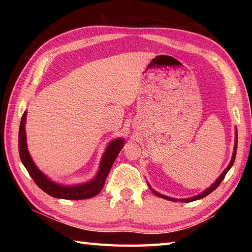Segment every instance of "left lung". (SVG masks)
<instances>
[{"mask_svg": "<svg viewBox=\"0 0 252 252\" xmlns=\"http://www.w3.org/2000/svg\"><path fill=\"white\" fill-rule=\"evenodd\" d=\"M236 152H237V130L235 131V145H234V152H233V156H232V160H231V162H229V164L227 165V168L223 171V172L221 173V175L219 176V178L217 179V181L215 182V183H213L210 187H209V189H207L205 191H202L201 194H199V195H197V196H194V197H191V198H185V199H175V198H172V197H168V196H164V195H162V194H159L158 191H156L155 189H153L152 187H151V185H148L149 186V189H151V190L154 192L155 195L156 196H158V197H161V198H163V199H168V200H171V201H182V202H190V201H194V200H198V199H201V198H203V197H206V196H208L209 194H210V192H212L213 190H215L217 187L221 184V182L223 181V179L225 178V175H226V173L228 172L229 171V169L232 168V165H233V163H234V161H235V157H236Z\"/></svg>", "mask_w": 252, "mask_h": 252, "instance_id": "1", "label": "left lung"}]
</instances>
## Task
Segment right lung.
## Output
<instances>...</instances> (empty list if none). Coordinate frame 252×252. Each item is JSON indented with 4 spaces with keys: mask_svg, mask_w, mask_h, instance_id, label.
Masks as SVG:
<instances>
[{
    "mask_svg": "<svg viewBox=\"0 0 252 252\" xmlns=\"http://www.w3.org/2000/svg\"><path fill=\"white\" fill-rule=\"evenodd\" d=\"M26 118H27V111L24 112L23 118L20 121L19 126V135H18V149H19V156L21 159V162L25 165V168L28 171L30 176L35 182V184L40 187V189L45 191L52 197L55 198H62V199H70V200H81V199H88V198H92L96 196L98 192L103 189L104 184L107 175H108L111 165L114 164L115 160L120 153L123 145H125V141L122 138H116L112 142L109 143L107 146L106 152L103 155L101 161L99 164V170L96 173L95 178L83 184L72 185V186H65L57 184L55 182L51 181L45 174H43L41 171L37 169L35 163L32 160L30 154L27 148V140H26Z\"/></svg>",
    "mask_w": 252,
    "mask_h": 252,
    "instance_id": "add662e5",
    "label": "right lung"
}]
</instances>
